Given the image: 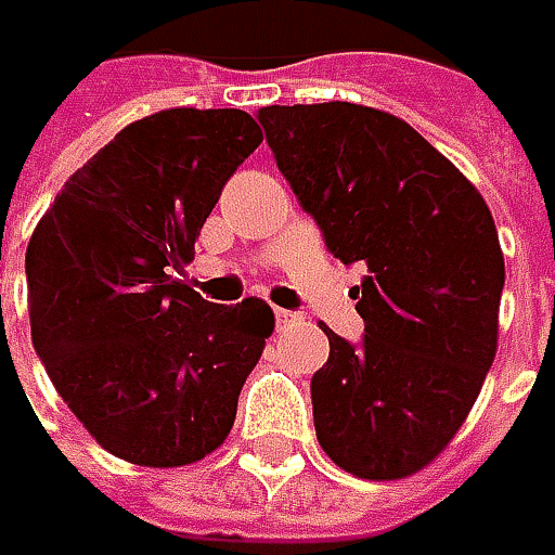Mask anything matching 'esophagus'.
<instances>
[{
    "label": "esophagus",
    "instance_id": "obj_1",
    "mask_svg": "<svg viewBox=\"0 0 555 555\" xmlns=\"http://www.w3.org/2000/svg\"><path fill=\"white\" fill-rule=\"evenodd\" d=\"M293 321H296V311L274 309V324H278V327H287V324H293Z\"/></svg>",
    "mask_w": 555,
    "mask_h": 555
}]
</instances>
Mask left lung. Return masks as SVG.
<instances>
[{
  "instance_id": "left-lung-1",
  "label": "left lung",
  "mask_w": 555,
  "mask_h": 555,
  "mask_svg": "<svg viewBox=\"0 0 555 555\" xmlns=\"http://www.w3.org/2000/svg\"><path fill=\"white\" fill-rule=\"evenodd\" d=\"M259 122L343 266L367 268L364 339L324 327L314 433L358 479H404L448 448L498 352L503 253L488 203L404 119L349 101L271 104Z\"/></svg>"
}]
</instances>
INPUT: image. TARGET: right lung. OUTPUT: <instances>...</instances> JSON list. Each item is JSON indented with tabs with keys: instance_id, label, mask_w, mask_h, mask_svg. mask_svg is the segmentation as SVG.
<instances>
[{
	"instance_id": "add662e5",
	"label": "right lung",
	"mask_w": 555,
	"mask_h": 555,
	"mask_svg": "<svg viewBox=\"0 0 555 555\" xmlns=\"http://www.w3.org/2000/svg\"><path fill=\"white\" fill-rule=\"evenodd\" d=\"M262 144L244 111L172 107L76 169L27 246L33 349L104 451L139 466L222 444L274 314L206 302L176 274L224 182Z\"/></svg>"
}]
</instances>
